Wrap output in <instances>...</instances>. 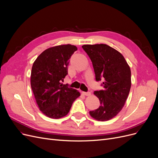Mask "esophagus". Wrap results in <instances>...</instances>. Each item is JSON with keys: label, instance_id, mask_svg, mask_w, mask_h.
<instances>
[{"label": "esophagus", "instance_id": "esophagus-1", "mask_svg": "<svg viewBox=\"0 0 158 158\" xmlns=\"http://www.w3.org/2000/svg\"><path fill=\"white\" fill-rule=\"evenodd\" d=\"M82 94L85 96H90L91 94L90 92H82Z\"/></svg>", "mask_w": 158, "mask_h": 158}]
</instances>
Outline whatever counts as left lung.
<instances>
[{
  "label": "left lung",
  "instance_id": "left-lung-1",
  "mask_svg": "<svg viewBox=\"0 0 158 158\" xmlns=\"http://www.w3.org/2000/svg\"><path fill=\"white\" fill-rule=\"evenodd\" d=\"M82 48L93 63L96 80L104 79V89L94 92L100 106L89 114L97 121H108L120 112L128 97L131 86L130 67L123 56L108 45L85 44Z\"/></svg>",
  "mask_w": 158,
  "mask_h": 158
}]
</instances>
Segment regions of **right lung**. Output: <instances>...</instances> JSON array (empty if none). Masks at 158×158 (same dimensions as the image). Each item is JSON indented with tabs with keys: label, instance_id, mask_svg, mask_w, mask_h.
Returning a JSON list of instances; mask_svg holds the SVG:
<instances>
[{
	"label": "right lung",
	"instance_id": "obj_1",
	"mask_svg": "<svg viewBox=\"0 0 158 158\" xmlns=\"http://www.w3.org/2000/svg\"><path fill=\"white\" fill-rule=\"evenodd\" d=\"M77 48L62 44L47 48L34 62L31 86L39 110L46 116L59 119L67 115L74 100L81 95L62 81L68 74L69 59Z\"/></svg>",
	"mask_w": 158,
	"mask_h": 158
}]
</instances>
